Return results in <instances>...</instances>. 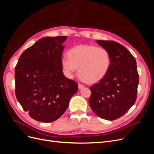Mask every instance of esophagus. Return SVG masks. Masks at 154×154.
I'll use <instances>...</instances> for the list:
<instances>
[{
	"mask_svg": "<svg viewBox=\"0 0 154 154\" xmlns=\"http://www.w3.org/2000/svg\"><path fill=\"white\" fill-rule=\"evenodd\" d=\"M83 87H84V85H82V84H80V83H79V84H78V88H79V89H82V88H83Z\"/></svg>",
	"mask_w": 154,
	"mask_h": 154,
	"instance_id": "esophagus-1",
	"label": "esophagus"
}]
</instances>
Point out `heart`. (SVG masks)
Masks as SVG:
<instances>
[{
  "mask_svg": "<svg viewBox=\"0 0 154 154\" xmlns=\"http://www.w3.org/2000/svg\"><path fill=\"white\" fill-rule=\"evenodd\" d=\"M61 59L62 66L69 78H72L78 68L82 80L88 83L101 80L108 73L112 64L109 51L95 45H79L69 51Z\"/></svg>",
  "mask_w": 154,
  "mask_h": 154,
  "instance_id": "heart-1",
  "label": "heart"
}]
</instances>
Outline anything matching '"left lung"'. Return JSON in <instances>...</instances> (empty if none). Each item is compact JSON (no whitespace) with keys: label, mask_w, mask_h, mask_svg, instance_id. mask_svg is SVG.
Returning <instances> with one entry per match:
<instances>
[{"label":"left lung","mask_w":154,"mask_h":154,"mask_svg":"<svg viewBox=\"0 0 154 154\" xmlns=\"http://www.w3.org/2000/svg\"><path fill=\"white\" fill-rule=\"evenodd\" d=\"M96 42L109 51L112 64L106 76L90 87L88 103L97 116L112 121L122 117L136 102L139 84L136 60L118 42L100 40Z\"/></svg>","instance_id":"8db88e82"}]
</instances>
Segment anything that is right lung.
Instances as JSON below:
<instances>
[{"label": "right lung", "mask_w": 154, "mask_h": 154, "mask_svg": "<svg viewBox=\"0 0 154 154\" xmlns=\"http://www.w3.org/2000/svg\"><path fill=\"white\" fill-rule=\"evenodd\" d=\"M67 36H47L26 49L15 69V94L23 109L38 122H54L64 114L77 83L64 76L61 59Z\"/></svg>", "instance_id": "right-lung-1"}]
</instances>
